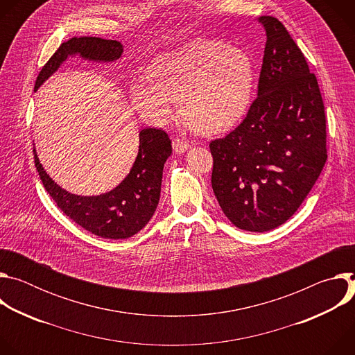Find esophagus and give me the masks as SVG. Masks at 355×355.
I'll return each mask as SVG.
<instances>
[{
    "mask_svg": "<svg viewBox=\"0 0 355 355\" xmlns=\"http://www.w3.org/2000/svg\"><path fill=\"white\" fill-rule=\"evenodd\" d=\"M173 148L177 155H182L184 151H187L189 148V143L185 141L184 139H180V137H175L173 140Z\"/></svg>",
    "mask_w": 355,
    "mask_h": 355,
    "instance_id": "34e87169",
    "label": "esophagus"
}]
</instances>
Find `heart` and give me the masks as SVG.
Masks as SVG:
<instances>
[{"label":"heart","instance_id":"heart-1","mask_svg":"<svg viewBox=\"0 0 355 355\" xmlns=\"http://www.w3.org/2000/svg\"><path fill=\"white\" fill-rule=\"evenodd\" d=\"M254 85L247 56L212 39L192 40L159 56L148 76L129 85L130 103L139 115L157 125L171 122L178 104L185 122L200 135H219L245 114Z\"/></svg>","mask_w":355,"mask_h":355}]
</instances>
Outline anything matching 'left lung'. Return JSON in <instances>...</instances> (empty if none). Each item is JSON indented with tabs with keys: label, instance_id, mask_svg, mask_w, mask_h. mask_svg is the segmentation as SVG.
Listing matches in <instances>:
<instances>
[{
	"label": "left lung",
	"instance_id": "1",
	"mask_svg": "<svg viewBox=\"0 0 355 355\" xmlns=\"http://www.w3.org/2000/svg\"><path fill=\"white\" fill-rule=\"evenodd\" d=\"M267 42L259 91L244 121L212 140V188L226 218L268 232L302 205L327 160L326 116L316 76L285 26L260 17Z\"/></svg>",
	"mask_w": 355,
	"mask_h": 355
}]
</instances>
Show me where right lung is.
Listing matches in <instances>:
<instances>
[{
  "label": "right lung",
  "instance_id": "add662e5",
  "mask_svg": "<svg viewBox=\"0 0 355 355\" xmlns=\"http://www.w3.org/2000/svg\"><path fill=\"white\" fill-rule=\"evenodd\" d=\"M123 44L92 36L71 37L40 70L35 91L69 59L80 56L88 62L112 63L121 59ZM171 141L162 129L147 128L139 133V151L125 180L114 189L92 195H76L58 185L44 171L35 153V166L47 193L77 225L104 239H128L140 232L155 215L160 200L163 168L171 156Z\"/></svg>",
  "mask_w": 355,
  "mask_h": 355
}]
</instances>
